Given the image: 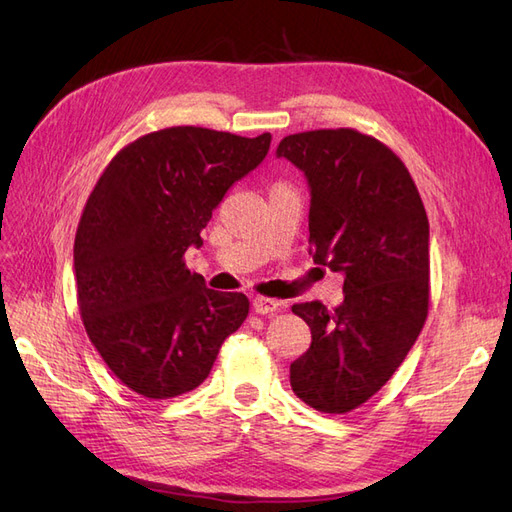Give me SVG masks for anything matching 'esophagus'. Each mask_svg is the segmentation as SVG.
<instances>
[{
	"mask_svg": "<svg viewBox=\"0 0 512 512\" xmlns=\"http://www.w3.org/2000/svg\"><path fill=\"white\" fill-rule=\"evenodd\" d=\"M252 307H254V312L256 314H273L275 309H280L282 307V301H277V299H271V297H260V294H256V297L252 299Z\"/></svg>",
	"mask_w": 512,
	"mask_h": 512,
	"instance_id": "34e87169",
	"label": "esophagus"
}]
</instances>
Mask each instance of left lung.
<instances>
[{"label": "left lung", "mask_w": 512, "mask_h": 512, "mask_svg": "<svg viewBox=\"0 0 512 512\" xmlns=\"http://www.w3.org/2000/svg\"><path fill=\"white\" fill-rule=\"evenodd\" d=\"M277 158L309 183V254L344 273V303H297L312 346L290 365L307 406L346 414L391 380L429 312V222L395 153L352 128L282 138Z\"/></svg>", "instance_id": "8db88e82"}]
</instances>
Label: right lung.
Here are the masks:
<instances>
[{
  "instance_id": "obj_1",
  "label": "right lung",
  "mask_w": 512,
  "mask_h": 512,
  "mask_svg": "<svg viewBox=\"0 0 512 512\" xmlns=\"http://www.w3.org/2000/svg\"><path fill=\"white\" fill-rule=\"evenodd\" d=\"M271 134L175 126L136 138L104 168L74 239L76 301L104 363L134 393L168 399L203 384L250 312L183 254L235 181L265 160Z\"/></svg>"
}]
</instances>
